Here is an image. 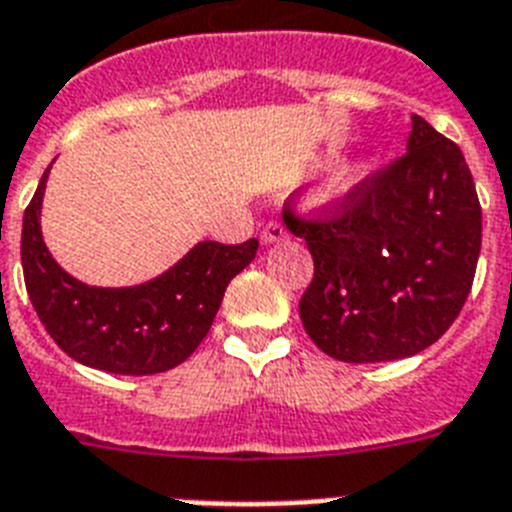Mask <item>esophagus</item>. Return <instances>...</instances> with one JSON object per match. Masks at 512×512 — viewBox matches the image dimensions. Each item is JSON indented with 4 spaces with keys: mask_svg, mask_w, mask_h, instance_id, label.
<instances>
[{
    "mask_svg": "<svg viewBox=\"0 0 512 512\" xmlns=\"http://www.w3.org/2000/svg\"><path fill=\"white\" fill-rule=\"evenodd\" d=\"M260 237H262V242H265V244L278 242V239H286L288 237V229L281 224V221H268V224L262 226Z\"/></svg>",
    "mask_w": 512,
    "mask_h": 512,
    "instance_id": "1",
    "label": "esophagus"
}]
</instances>
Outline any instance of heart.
Returning <instances> with one entry per match:
<instances>
[{
    "label": "heart",
    "instance_id": "b5f03b06",
    "mask_svg": "<svg viewBox=\"0 0 512 512\" xmlns=\"http://www.w3.org/2000/svg\"><path fill=\"white\" fill-rule=\"evenodd\" d=\"M363 172H366V170H361V167H348V170L337 172L335 180H332L330 188H327V193H330V195L345 193V190H348L355 180H361Z\"/></svg>",
    "mask_w": 512,
    "mask_h": 512
}]
</instances>
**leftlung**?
Masks as SVG:
<instances>
[{
	"label": "left lung",
	"mask_w": 512,
	"mask_h": 512,
	"mask_svg": "<svg viewBox=\"0 0 512 512\" xmlns=\"http://www.w3.org/2000/svg\"><path fill=\"white\" fill-rule=\"evenodd\" d=\"M314 275L299 301L306 335L345 363H381L430 348L459 317L482 247V206L461 149L412 115L407 151L306 216Z\"/></svg>",
	"instance_id": "obj_1"
}]
</instances>
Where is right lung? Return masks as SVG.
Here are the masks:
<instances>
[{
  "mask_svg": "<svg viewBox=\"0 0 512 512\" xmlns=\"http://www.w3.org/2000/svg\"><path fill=\"white\" fill-rule=\"evenodd\" d=\"M48 170L25 208L20 244L25 288L46 332L74 361L100 371L149 376L175 368L208 335L229 281L255 260L257 239L201 242L144 286H84L43 244L38 219Z\"/></svg>",
  "mask_w": 512,
  "mask_h": 512,
  "instance_id": "add662e5",
  "label": "right lung"
}]
</instances>
